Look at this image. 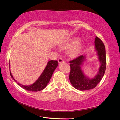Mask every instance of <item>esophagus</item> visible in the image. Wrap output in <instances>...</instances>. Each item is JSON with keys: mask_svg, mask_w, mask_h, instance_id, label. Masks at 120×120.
<instances>
[{"mask_svg": "<svg viewBox=\"0 0 120 120\" xmlns=\"http://www.w3.org/2000/svg\"><path fill=\"white\" fill-rule=\"evenodd\" d=\"M58 63H59V64H61V63L64 62V60H63L62 59H61V58H60V59H58Z\"/></svg>", "mask_w": 120, "mask_h": 120, "instance_id": "34e87169", "label": "esophagus"}]
</instances>
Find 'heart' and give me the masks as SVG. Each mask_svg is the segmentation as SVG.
Returning a JSON list of instances; mask_svg holds the SVG:
<instances>
[{
    "instance_id": "b5f03b06",
    "label": "heart",
    "mask_w": 120,
    "mask_h": 120,
    "mask_svg": "<svg viewBox=\"0 0 120 120\" xmlns=\"http://www.w3.org/2000/svg\"><path fill=\"white\" fill-rule=\"evenodd\" d=\"M60 46L62 49H68V54L70 57L76 58L82 52L84 47V42L78 37H72L65 40L60 43Z\"/></svg>"
}]
</instances>
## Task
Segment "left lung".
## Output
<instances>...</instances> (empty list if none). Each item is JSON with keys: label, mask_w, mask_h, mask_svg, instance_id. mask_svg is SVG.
<instances>
[{"label": "left lung", "mask_w": 120, "mask_h": 120, "mask_svg": "<svg viewBox=\"0 0 120 120\" xmlns=\"http://www.w3.org/2000/svg\"><path fill=\"white\" fill-rule=\"evenodd\" d=\"M95 51L99 63L98 71L94 77L90 78L85 74L82 66L86 60V56H79L70 61L69 80L72 86L79 90H86L95 88L101 80L106 70V59L105 45L101 39L95 38Z\"/></svg>", "instance_id": "left-lung-1"}]
</instances>
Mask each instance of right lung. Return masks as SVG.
I'll list each match as a JSON object with an SVG mask.
<instances>
[{"mask_svg": "<svg viewBox=\"0 0 120 120\" xmlns=\"http://www.w3.org/2000/svg\"><path fill=\"white\" fill-rule=\"evenodd\" d=\"M58 67V61H57L50 60L49 61L47 64L44 68V70L38 78L36 80L33 84L30 85H24L20 84L17 82L11 74V72L10 70V74L11 77L13 78V79L17 83L19 86L22 87L23 89L28 91H32V92H38V91H41L43 90L47 86L52 76L53 73L56 69ZM10 68V64H9Z\"/></svg>", "mask_w": 120, "mask_h": 120, "instance_id": "obj_1", "label": "right lung"}]
</instances>
